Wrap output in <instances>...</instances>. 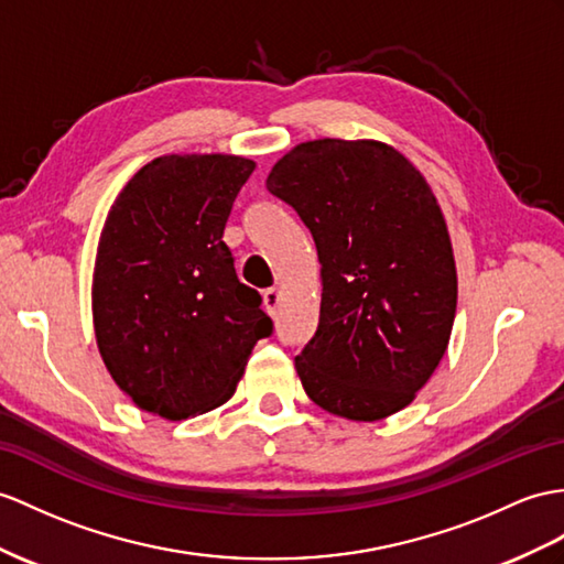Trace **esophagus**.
<instances>
[{
    "label": "esophagus",
    "instance_id": "esophagus-1",
    "mask_svg": "<svg viewBox=\"0 0 564 564\" xmlns=\"http://www.w3.org/2000/svg\"><path fill=\"white\" fill-rule=\"evenodd\" d=\"M280 301H282V294H280V290H274V286H270V290L263 292V306H265V311H268L270 315L278 313Z\"/></svg>",
    "mask_w": 564,
    "mask_h": 564
}]
</instances>
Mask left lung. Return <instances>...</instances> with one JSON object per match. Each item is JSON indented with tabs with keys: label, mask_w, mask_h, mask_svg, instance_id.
Masks as SVG:
<instances>
[{
	"label": "left lung",
	"mask_w": 564,
	"mask_h": 564,
	"mask_svg": "<svg viewBox=\"0 0 564 564\" xmlns=\"http://www.w3.org/2000/svg\"><path fill=\"white\" fill-rule=\"evenodd\" d=\"M268 191L290 203L321 260V321L294 359L306 394L351 421L414 402L447 349L457 268L423 174L380 141L321 139L278 160Z\"/></svg>",
	"instance_id": "obj_1"
}]
</instances>
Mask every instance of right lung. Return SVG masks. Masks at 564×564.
Here are the masks:
<instances>
[{
	"instance_id": "right-lung-1",
	"label": "right lung",
	"mask_w": 564,
	"mask_h": 564,
	"mask_svg": "<svg viewBox=\"0 0 564 564\" xmlns=\"http://www.w3.org/2000/svg\"><path fill=\"white\" fill-rule=\"evenodd\" d=\"M253 170L239 155H162L109 208L93 272L95 339L109 376L150 414L182 421L225 404L272 333L223 241Z\"/></svg>"
}]
</instances>
